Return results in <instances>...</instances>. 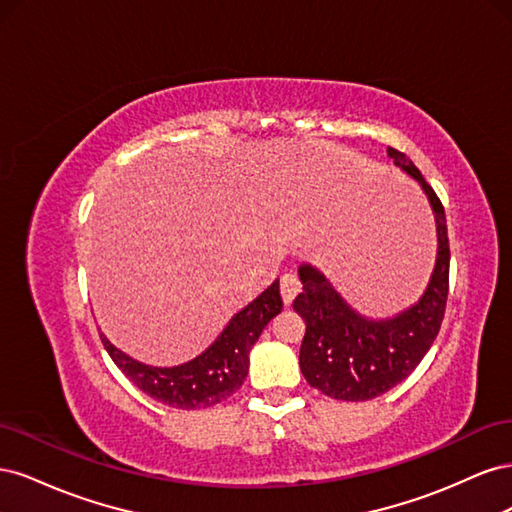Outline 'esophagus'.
<instances>
[{
  "mask_svg": "<svg viewBox=\"0 0 512 512\" xmlns=\"http://www.w3.org/2000/svg\"><path fill=\"white\" fill-rule=\"evenodd\" d=\"M299 290H301V282H299L297 273H292V271L284 273L282 280H280V292H282L284 305H290L294 301V297L299 294Z\"/></svg>",
  "mask_w": 512,
  "mask_h": 512,
  "instance_id": "obj_1",
  "label": "esophagus"
}]
</instances>
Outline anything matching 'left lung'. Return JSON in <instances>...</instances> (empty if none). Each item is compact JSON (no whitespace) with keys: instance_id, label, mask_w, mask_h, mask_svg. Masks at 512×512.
I'll list each match as a JSON object with an SVG mask.
<instances>
[{"instance_id":"obj_1","label":"left lung","mask_w":512,"mask_h":512,"mask_svg":"<svg viewBox=\"0 0 512 512\" xmlns=\"http://www.w3.org/2000/svg\"><path fill=\"white\" fill-rule=\"evenodd\" d=\"M389 156L427 194L438 232L436 267L418 303L384 320L354 312L316 267L307 262L299 267L303 292L292 303L305 320L299 365L309 386L333 399L367 401L406 380L431 348L444 318L451 265L444 207L406 153L389 147Z\"/></svg>"}]
</instances>
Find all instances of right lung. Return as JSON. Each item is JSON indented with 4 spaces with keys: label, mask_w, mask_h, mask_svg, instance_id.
I'll use <instances>...</instances> for the list:
<instances>
[{
    "label": "right lung",
    "mask_w": 512,
    "mask_h": 512,
    "mask_svg": "<svg viewBox=\"0 0 512 512\" xmlns=\"http://www.w3.org/2000/svg\"><path fill=\"white\" fill-rule=\"evenodd\" d=\"M280 312V280H275L250 305H245L239 314L230 318L226 329L203 354L177 367H151L138 363L108 342L106 335L100 333V337L115 365L143 393L170 408L200 410L220 404L241 389L247 369H250L252 346L258 342L262 329L271 318Z\"/></svg>",
    "instance_id": "right-lung-1"
}]
</instances>
